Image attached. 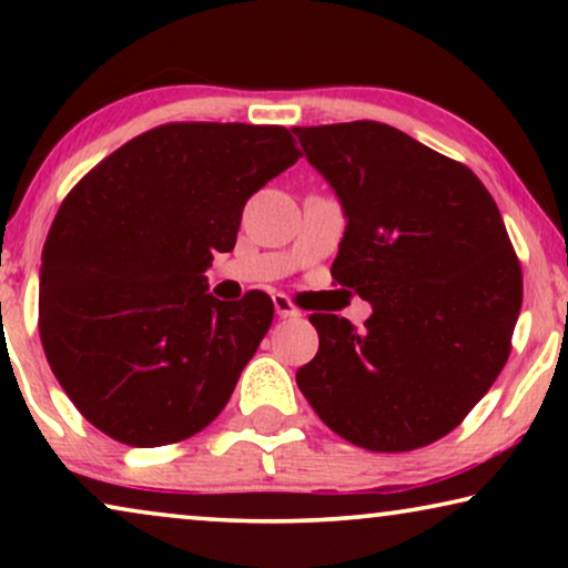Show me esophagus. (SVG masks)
Returning <instances> with one entry per match:
<instances>
[{
    "label": "esophagus",
    "instance_id": "1",
    "mask_svg": "<svg viewBox=\"0 0 568 568\" xmlns=\"http://www.w3.org/2000/svg\"><path fill=\"white\" fill-rule=\"evenodd\" d=\"M274 310L278 317H300L302 315L300 310L292 305V300L284 297V294H274Z\"/></svg>",
    "mask_w": 568,
    "mask_h": 568
}]
</instances>
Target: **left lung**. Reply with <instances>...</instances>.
Listing matches in <instances>:
<instances>
[{
  "mask_svg": "<svg viewBox=\"0 0 568 568\" xmlns=\"http://www.w3.org/2000/svg\"><path fill=\"white\" fill-rule=\"evenodd\" d=\"M346 216L333 278L372 305L364 328L313 315L321 346L297 369L315 414L372 453L445 437L499 377L523 271L486 185L377 121L294 126Z\"/></svg>",
  "mask_w": 568,
  "mask_h": 568,
  "instance_id": "8db88e82",
  "label": "left lung"
}]
</instances>
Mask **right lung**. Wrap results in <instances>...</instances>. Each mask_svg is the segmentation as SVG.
Returning <instances> with one entry per match:
<instances>
[{
	"instance_id": "1",
	"label": "right lung",
	"mask_w": 568,
	"mask_h": 568,
	"mask_svg": "<svg viewBox=\"0 0 568 568\" xmlns=\"http://www.w3.org/2000/svg\"><path fill=\"white\" fill-rule=\"evenodd\" d=\"M300 158L282 126L168 123L92 168L43 245L41 341L92 426L129 447L189 439L220 416L274 321L263 292L206 290L245 201Z\"/></svg>"
}]
</instances>
